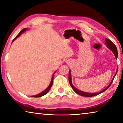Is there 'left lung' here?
<instances>
[{"label":"left lung","mask_w":123,"mask_h":123,"mask_svg":"<svg viewBox=\"0 0 123 123\" xmlns=\"http://www.w3.org/2000/svg\"><path fill=\"white\" fill-rule=\"evenodd\" d=\"M106 46L107 48H108L109 49H110L111 51L113 52L114 54V55H115L116 59H117V47H116L115 45L114 44V43H112V42L109 39H107V38H106ZM117 70H118V67H117V72H116L115 73V75L117 74ZM115 75H114L113 79H112L110 85H109L108 86H107L106 88L105 89H104L103 91H101L100 92H97V93H87V92H83V91H80L78 90V89H77L76 88H75L73 86V85H72V80H71V73H70V71H69V83H70V85L71 86V87H72V88L73 89L75 93L78 94V95H80V96H85V97H92V96H96V95H98L99 94L101 93L102 92H103L106 91V90H107L109 88V87L111 85L112 81H113L114 79V77H115Z\"/></svg>","instance_id":"left-lung-1"}]
</instances>
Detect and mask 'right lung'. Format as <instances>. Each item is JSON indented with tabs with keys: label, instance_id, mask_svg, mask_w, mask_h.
Wrapping results in <instances>:
<instances>
[{
	"label": "right lung",
	"instance_id": "obj_1",
	"mask_svg": "<svg viewBox=\"0 0 123 123\" xmlns=\"http://www.w3.org/2000/svg\"><path fill=\"white\" fill-rule=\"evenodd\" d=\"M26 29H25V28H24V29H23L22 30V31L18 33V34L16 36V37H15L14 39H13V41H14V40L16 39V38H17V37H18V36H19L20 35H21L22 33L23 32H25V31H26ZM12 41V42H13ZM53 79H54V74L53 75V77H52V79H51V83H50V85H49V86L48 88H47L46 90H45V91H43V92H42L41 93H39V94H38V95H35V96H32V97H41V96H43V95H46V94L48 93V92L49 91V90H50V88H51V86H52V85H53Z\"/></svg>",
	"mask_w": 123,
	"mask_h": 123
}]
</instances>
